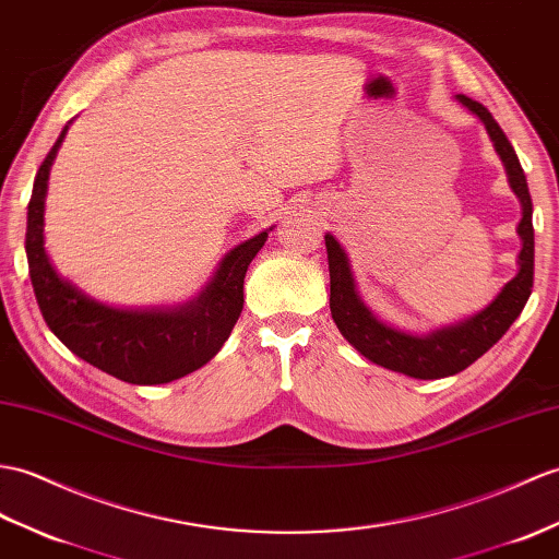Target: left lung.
<instances>
[{
    "label": "left lung",
    "mask_w": 559,
    "mask_h": 559,
    "mask_svg": "<svg viewBox=\"0 0 559 559\" xmlns=\"http://www.w3.org/2000/svg\"><path fill=\"white\" fill-rule=\"evenodd\" d=\"M457 102L486 126L492 147H496L504 171H508V183L516 194L519 204H522V221L516 226L519 238H522V250H519L516 259L519 271L510 283L502 285L496 300L486 309L476 311V314L452 323V326L436 329L424 335L400 331L376 317L371 307L361 300L347 252L331 233H326L331 317L343 333V338L373 365L424 381L443 379V376L460 373L474 365L478 357L488 353L508 333L514 319L522 314L531 288H534V224H531L534 204H531L524 168L516 159L512 142L502 133V128L484 104L464 95H457Z\"/></svg>",
    "instance_id": "left-lung-1"
}]
</instances>
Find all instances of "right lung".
<instances>
[{
    "instance_id": "obj_1",
    "label": "right lung",
    "mask_w": 559,
    "mask_h": 559,
    "mask_svg": "<svg viewBox=\"0 0 559 559\" xmlns=\"http://www.w3.org/2000/svg\"><path fill=\"white\" fill-rule=\"evenodd\" d=\"M71 123V121H69ZM63 126L35 176L28 202L25 254L33 290L49 331L87 365L135 385L171 383L210 361L236 326L242 311V283L269 230L240 242L221 259L198 297L174 307H114L90 297L63 278L45 250V198L49 168L67 138Z\"/></svg>"
}]
</instances>
